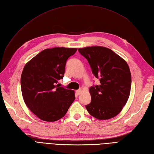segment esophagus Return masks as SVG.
Here are the masks:
<instances>
[{
  "instance_id": "34e87169",
  "label": "esophagus",
  "mask_w": 154,
  "mask_h": 154,
  "mask_svg": "<svg viewBox=\"0 0 154 154\" xmlns=\"http://www.w3.org/2000/svg\"><path fill=\"white\" fill-rule=\"evenodd\" d=\"M76 94H77L78 95H80V94H81V93H82V90H81V89L77 90V91H76Z\"/></svg>"
}]
</instances>
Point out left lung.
I'll return each instance as SVG.
<instances>
[{
	"instance_id": "1",
	"label": "left lung",
	"mask_w": 154,
	"mask_h": 154,
	"mask_svg": "<svg viewBox=\"0 0 154 154\" xmlns=\"http://www.w3.org/2000/svg\"><path fill=\"white\" fill-rule=\"evenodd\" d=\"M89 63L100 84L90 87L91 102L85 106L88 112L98 119L117 116L130 96L131 73L127 63L111 49L101 46L78 49Z\"/></svg>"
}]
</instances>
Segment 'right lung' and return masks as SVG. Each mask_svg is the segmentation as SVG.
Returning <instances> with one entry per match:
<instances>
[{
  "label": "right lung",
  "mask_w": 154,
  "mask_h": 154,
  "mask_svg": "<svg viewBox=\"0 0 154 154\" xmlns=\"http://www.w3.org/2000/svg\"><path fill=\"white\" fill-rule=\"evenodd\" d=\"M76 48H54L42 51L23 69L20 85L26 105L45 122H56L66 115L75 100L74 91L58 87L67 59Z\"/></svg>",
  "instance_id": "add662e5"
}]
</instances>
